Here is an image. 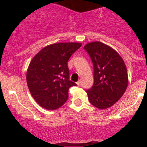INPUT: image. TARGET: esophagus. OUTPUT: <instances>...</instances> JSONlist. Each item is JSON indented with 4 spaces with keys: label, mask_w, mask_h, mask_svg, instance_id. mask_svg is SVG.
I'll use <instances>...</instances> for the list:
<instances>
[{
    "label": "esophagus",
    "mask_w": 147,
    "mask_h": 147,
    "mask_svg": "<svg viewBox=\"0 0 147 147\" xmlns=\"http://www.w3.org/2000/svg\"><path fill=\"white\" fill-rule=\"evenodd\" d=\"M77 84L79 86H81V80L78 81V82H77Z\"/></svg>",
    "instance_id": "obj_1"
}]
</instances>
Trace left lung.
<instances>
[{"instance_id":"8db88e82","label":"left lung","mask_w":147,"mask_h":147,"mask_svg":"<svg viewBox=\"0 0 147 147\" xmlns=\"http://www.w3.org/2000/svg\"><path fill=\"white\" fill-rule=\"evenodd\" d=\"M93 64L94 83L88 89L90 104L99 109L112 106L125 92L128 73L122 58L115 50L99 41L84 47Z\"/></svg>"}]
</instances>
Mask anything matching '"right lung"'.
<instances>
[{
  "label": "right lung",
  "instance_id": "add662e5",
  "mask_svg": "<svg viewBox=\"0 0 147 147\" xmlns=\"http://www.w3.org/2000/svg\"><path fill=\"white\" fill-rule=\"evenodd\" d=\"M82 46L79 43H59L43 48L30 62L27 83L30 93L41 107L55 110L65 104L68 90L77 84L69 80L68 61Z\"/></svg>",
  "mask_w": 147,
  "mask_h": 147
}]
</instances>
